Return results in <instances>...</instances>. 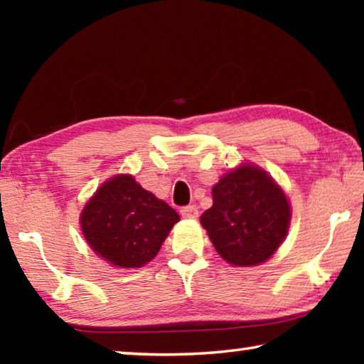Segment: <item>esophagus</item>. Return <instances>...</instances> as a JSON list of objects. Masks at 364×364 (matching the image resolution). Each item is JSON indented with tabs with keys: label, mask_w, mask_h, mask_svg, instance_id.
I'll return each mask as SVG.
<instances>
[{
	"label": "esophagus",
	"mask_w": 364,
	"mask_h": 364,
	"mask_svg": "<svg viewBox=\"0 0 364 364\" xmlns=\"http://www.w3.org/2000/svg\"><path fill=\"white\" fill-rule=\"evenodd\" d=\"M180 213H181L183 218H193V220H196L197 217H199V210H197L196 205L183 207L181 210H180Z\"/></svg>",
	"instance_id": "esophagus-1"
}]
</instances>
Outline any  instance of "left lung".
Returning a JSON list of instances; mask_svg holds the SVG:
<instances>
[{
    "label": "left lung",
    "instance_id": "8db88e82",
    "mask_svg": "<svg viewBox=\"0 0 364 364\" xmlns=\"http://www.w3.org/2000/svg\"><path fill=\"white\" fill-rule=\"evenodd\" d=\"M213 205L200 223L218 254L234 267H254L284 241L291 207L282 189L263 170L242 165L212 189Z\"/></svg>",
    "mask_w": 364,
    "mask_h": 364
}]
</instances>
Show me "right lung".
<instances>
[{"mask_svg":"<svg viewBox=\"0 0 364 364\" xmlns=\"http://www.w3.org/2000/svg\"><path fill=\"white\" fill-rule=\"evenodd\" d=\"M80 221L97 255L117 267L139 268L157 255L180 215L133 176L119 175L96 191Z\"/></svg>","mask_w":364,"mask_h":364,"instance_id":"add662e5","label":"right lung"}]
</instances>
